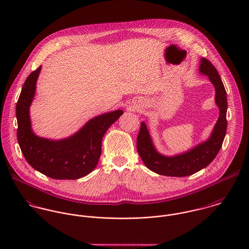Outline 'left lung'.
Returning a JSON list of instances; mask_svg holds the SVG:
<instances>
[{"label": "left lung", "instance_id": "left-lung-1", "mask_svg": "<svg viewBox=\"0 0 249 249\" xmlns=\"http://www.w3.org/2000/svg\"><path fill=\"white\" fill-rule=\"evenodd\" d=\"M198 71L201 74L207 75L214 87V102L219 110L218 119L206 141L173 156H167L157 151L146 124L142 122L137 137V150L145 167L158 175L177 178L192 176L206 168L222 145L227 128L226 91L218 72L208 59L200 58Z\"/></svg>", "mask_w": 249, "mask_h": 249}]
</instances>
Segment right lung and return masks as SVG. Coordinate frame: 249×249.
Masks as SVG:
<instances>
[{
	"label": "right lung",
	"instance_id": "1",
	"mask_svg": "<svg viewBox=\"0 0 249 249\" xmlns=\"http://www.w3.org/2000/svg\"><path fill=\"white\" fill-rule=\"evenodd\" d=\"M42 66L26 79L16 106L17 139L27 162L39 173L53 179H78L95 170L102 154L107 129L123 114L121 109L89 120L68 138L51 140L37 136L32 128L30 107Z\"/></svg>",
	"mask_w": 249,
	"mask_h": 249
}]
</instances>
